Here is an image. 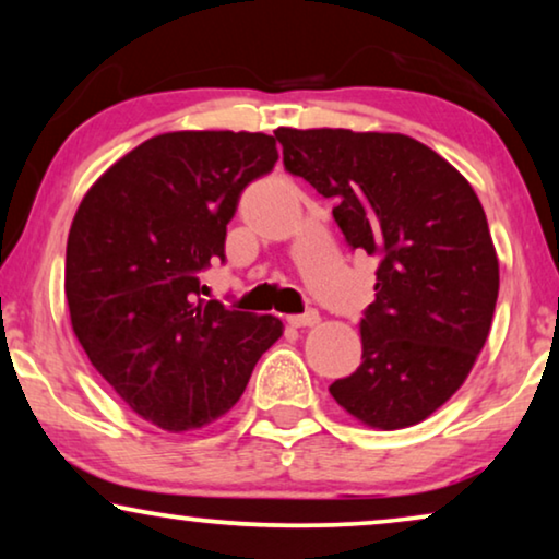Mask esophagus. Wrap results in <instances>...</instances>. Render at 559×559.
I'll use <instances>...</instances> for the list:
<instances>
[{
    "label": "esophagus",
    "mask_w": 559,
    "mask_h": 559,
    "mask_svg": "<svg viewBox=\"0 0 559 559\" xmlns=\"http://www.w3.org/2000/svg\"><path fill=\"white\" fill-rule=\"evenodd\" d=\"M287 323L293 328H312L320 323V316L316 310H308V312H302V316H289Z\"/></svg>",
    "instance_id": "34e87169"
}]
</instances>
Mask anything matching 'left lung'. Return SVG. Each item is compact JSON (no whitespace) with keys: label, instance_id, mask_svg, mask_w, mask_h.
<instances>
[{"label":"left lung","instance_id":"1","mask_svg":"<svg viewBox=\"0 0 559 559\" xmlns=\"http://www.w3.org/2000/svg\"><path fill=\"white\" fill-rule=\"evenodd\" d=\"M285 170L335 201L350 249L379 259L361 366L331 384L358 423L402 430L442 407L491 331L499 259L476 190L407 134L280 127Z\"/></svg>","mask_w":559,"mask_h":559}]
</instances>
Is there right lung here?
<instances>
[{"label":"right lung","mask_w":559,"mask_h":559,"mask_svg":"<svg viewBox=\"0 0 559 559\" xmlns=\"http://www.w3.org/2000/svg\"><path fill=\"white\" fill-rule=\"evenodd\" d=\"M262 132H167L98 178L66 247L71 325L94 369L167 432L201 430L239 402L282 320L203 300L241 190L277 163Z\"/></svg>","instance_id":"1"}]
</instances>
